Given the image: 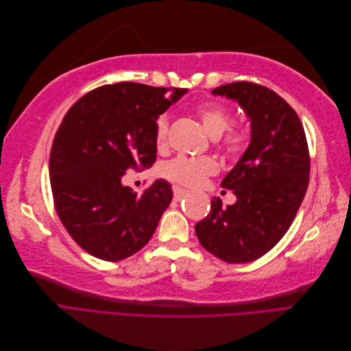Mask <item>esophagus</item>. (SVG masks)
Segmentation results:
<instances>
[{"mask_svg":"<svg viewBox=\"0 0 351 351\" xmlns=\"http://www.w3.org/2000/svg\"><path fill=\"white\" fill-rule=\"evenodd\" d=\"M173 192H174V200L176 202H180L189 195L187 190L183 189V187H180V186H173Z\"/></svg>","mask_w":351,"mask_h":351,"instance_id":"34e87169","label":"esophagus"}]
</instances>
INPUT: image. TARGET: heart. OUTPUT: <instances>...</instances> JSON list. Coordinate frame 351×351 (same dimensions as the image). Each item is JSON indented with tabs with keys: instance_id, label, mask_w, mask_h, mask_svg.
<instances>
[{
	"instance_id": "1",
	"label": "heart",
	"mask_w": 351,
	"mask_h": 351,
	"mask_svg": "<svg viewBox=\"0 0 351 351\" xmlns=\"http://www.w3.org/2000/svg\"><path fill=\"white\" fill-rule=\"evenodd\" d=\"M197 115L204 125L205 132L212 137V139H218L222 136L231 123L230 114L218 107V105H204V107L197 108ZM167 136V120L164 117L158 119L156 121V142L161 145L165 141ZM244 145H246V137L243 133H231L227 136L226 146L227 149L232 154H237L243 151ZM218 171V164L214 158L209 156H177L171 161H168L162 167V174L171 180V182L184 184V186H197L204 178L208 176L215 174Z\"/></svg>"
}]
</instances>
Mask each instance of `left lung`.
Returning <instances> with one entry per match:
<instances>
[{"mask_svg": "<svg viewBox=\"0 0 351 351\" xmlns=\"http://www.w3.org/2000/svg\"><path fill=\"white\" fill-rule=\"evenodd\" d=\"M215 97L234 101L250 120V142L221 182L236 202L222 208L210 200L196 236L209 253L228 263L256 261L290 228L309 184L311 161L302 121L278 93L256 83L215 88Z\"/></svg>", "mask_w": 351, "mask_h": 351, "instance_id": "left-lung-1", "label": "left lung"}]
</instances>
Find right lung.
<instances>
[{
	"mask_svg": "<svg viewBox=\"0 0 351 351\" xmlns=\"http://www.w3.org/2000/svg\"><path fill=\"white\" fill-rule=\"evenodd\" d=\"M187 89L123 82L101 86L67 111L49 154L57 214L82 249L117 262L151 240L173 200L159 178L142 195L121 183L125 169L151 167L156 120Z\"/></svg>",
	"mask_w": 351,
	"mask_h": 351,
	"instance_id": "1",
	"label": "right lung"
}]
</instances>
